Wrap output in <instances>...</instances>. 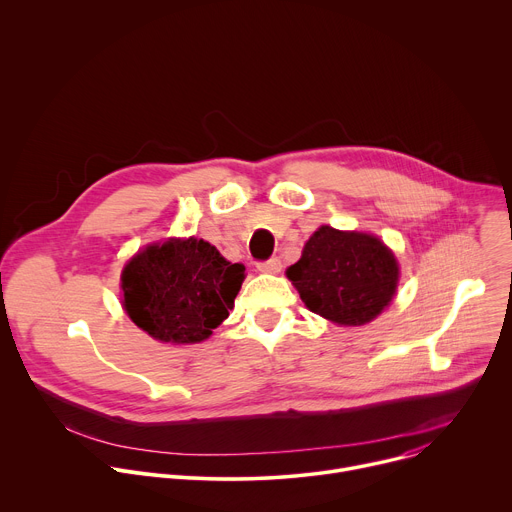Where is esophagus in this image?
<instances>
[{"label": "esophagus", "instance_id": "obj_1", "mask_svg": "<svg viewBox=\"0 0 512 512\" xmlns=\"http://www.w3.org/2000/svg\"><path fill=\"white\" fill-rule=\"evenodd\" d=\"M257 269H259L261 273H277V271L281 269V261H279L277 257H271V259H267V261H259V263H257Z\"/></svg>", "mask_w": 512, "mask_h": 512}]
</instances>
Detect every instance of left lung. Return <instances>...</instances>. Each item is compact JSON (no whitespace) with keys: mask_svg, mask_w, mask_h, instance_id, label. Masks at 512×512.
I'll use <instances>...</instances> for the list:
<instances>
[{"mask_svg":"<svg viewBox=\"0 0 512 512\" xmlns=\"http://www.w3.org/2000/svg\"><path fill=\"white\" fill-rule=\"evenodd\" d=\"M287 277L310 312L336 324L362 326L389 306L399 267L377 237L320 227Z\"/></svg>","mask_w":512,"mask_h":512,"instance_id":"left-lung-1","label":"left lung"}]
</instances>
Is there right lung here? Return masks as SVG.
<instances>
[{
	"mask_svg": "<svg viewBox=\"0 0 512 512\" xmlns=\"http://www.w3.org/2000/svg\"><path fill=\"white\" fill-rule=\"evenodd\" d=\"M243 279L241 263H229L202 239L166 241L125 265L123 306L156 340L194 344L229 318Z\"/></svg>",
	"mask_w": 512,
	"mask_h": 512,
	"instance_id": "obj_1",
	"label": "right lung"
}]
</instances>
